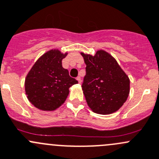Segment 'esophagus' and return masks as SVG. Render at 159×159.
Listing matches in <instances>:
<instances>
[{"label": "esophagus", "instance_id": "1", "mask_svg": "<svg viewBox=\"0 0 159 159\" xmlns=\"http://www.w3.org/2000/svg\"><path fill=\"white\" fill-rule=\"evenodd\" d=\"M77 80H78V83H79V84H81V77H78V78H77Z\"/></svg>", "mask_w": 159, "mask_h": 159}]
</instances>
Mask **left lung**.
<instances>
[{"label": "left lung", "mask_w": 159, "mask_h": 159, "mask_svg": "<svg viewBox=\"0 0 159 159\" xmlns=\"http://www.w3.org/2000/svg\"><path fill=\"white\" fill-rule=\"evenodd\" d=\"M86 64L82 90L88 106L98 114H111L127 101L130 79L115 58L99 50L95 56L81 53Z\"/></svg>", "instance_id": "8db88e82"}]
</instances>
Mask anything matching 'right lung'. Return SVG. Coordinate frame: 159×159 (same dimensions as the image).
<instances>
[{"instance_id":"obj_1","label":"right lung","mask_w":159,"mask_h":159,"mask_svg":"<svg viewBox=\"0 0 159 159\" xmlns=\"http://www.w3.org/2000/svg\"><path fill=\"white\" fill-rule=\"evenodd\" d=\"M67 53L58 49L50 50L36 61L25 81V90L29 101L43 111H53L65 102L69 88L78 83L62 67V60Z\"/></svg>"}]
</instances>
